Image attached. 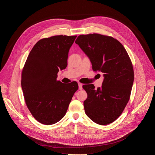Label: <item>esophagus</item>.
Here are the masks:
<instances>
[{"mask_svg":"<svg viewBox=\"0 0 155 155\" xmlns=\"http://www.w3.org/2000/svg\"><path fill=\"white\" fill-rule=\"evenodd\" d=\"M78 87H79V90H82L83 87H82V84L80 83H78Z\"/></svg>","mask_w":155,"mask_h":155,"instance_id":"1","label":"esophagus"}]
</instances>
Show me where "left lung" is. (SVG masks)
I'll return each mask as SVG.
<instances>
[{
	"label": "left lung",
	"instance_id": "8db88e82",
	"mask_svg": "<svg viewBox=\"0 0 155 155\" xmlns=\"http://www.w3.org/2000/svg\"><path fill=\"white\" fill-rule=\"evenodd\" d=\"M90 58L93 70L103 73L102 87L93 84L83 88L87 97L83 105L86 115L94 123L106 125L123 113L130 96L134 69L122 44L110 36L99 34L80 35L75 40Z\"/></svg>",
	"mask_w": 155,
	"mask_h": 155
}]
</instances>
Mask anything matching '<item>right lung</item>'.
I'll use <instances>...</instances> for the list:
<instances>
[{
  "label": "right lung",
  "mask_w": 155,
  "mask_h": 155,
  "mask_svg": "<svg viewBox=\"0 0 155 155\" xmlns=\"http://www.w3.org/2000/svg\"><path fill=\"white\" fill-rule=\"evenodd\" d=\"M77 35H54L38 41L31 50L21 74L26 104L41 124H53L67 112L78 90L76 81L57 80L59 70L66 68L68 53Z\"/></svg>",
  "instance_id": "add662e5"
}]
</instances>
